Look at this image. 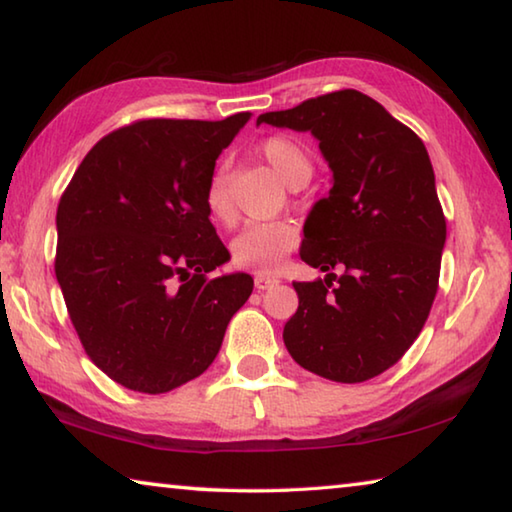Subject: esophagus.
Returning <instances> with one entry per match:
<instances>
[{
    "label": "esophagus",
    "mask_w": 512,
    "mask_h": 512,
    "mask_svg": "<svg viewBox=\"0 0 512 512\" xmlns=\"http://www.w3.org/2000/svg\"><path fill=\"white\" fill-rule=\"evenodd\" d=\"M277 284H280V277H277V275H271V273H257L255 275V287L259 291L273 289V287H277Z\"/></svg>",
    "instance_id": "esophagus-1"
}]
</instances>
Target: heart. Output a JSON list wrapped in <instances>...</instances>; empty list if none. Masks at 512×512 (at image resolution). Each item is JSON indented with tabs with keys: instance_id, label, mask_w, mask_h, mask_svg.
Instances as JSON below:
<instances>
[{
	"instance_id": "b5f03b06",
	"label": "heart",
	"mask_w": 512,
	"mask_h": 512,
	"mask_svg": "<svg viewBox=\"0 0 512 512\" xmlns=\"http://www.w3.org/2000/svg\"><path fill=\"white\" fill-rule=\"evenodd\" d=\"M262 158L289 187H300L311 176V160L305 146L284 135H273L259 144ZM205 207L212 219L230 223L235 219V205L228 194L225 173L214 171L205 187ZM300 232L291 221L250 223L232 241V262L250 271L271 273L298 246Z\"/></svg>"
}]
</instances>
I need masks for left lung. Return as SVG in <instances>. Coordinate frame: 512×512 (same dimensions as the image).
Masks as SVG:
<instances>
[{
    "label": "left lung",
    "mask_w": 512,
    "mask_h": 512,
    "mask_svg": "<svg viewBox=\"0 0 512 512\" xmlns=\"http://www.w3.org/2000/svg\"><path fill=\"white\" fill-rule=\"evenodd\" d=\"M257 124L311 131L334 173L300 248L302 262L327 275L293 282L300 302L284 345L325 379L377 377L418 339L438 291L447 223L429 153L409 126L357 90L266 112Z\"/></svg>",
    "instance_id": "8db88e82"
}]
</instances>
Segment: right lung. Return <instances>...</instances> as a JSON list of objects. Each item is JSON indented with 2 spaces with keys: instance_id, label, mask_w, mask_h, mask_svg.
Wrapping results in <instances>:
<instances>
[{
  "instance_id": "1",
  "label": "right lung",
  "mask_w": 512,
  "mask_h": 512,
  "mask_svg": "<svg viewBox=\"0 0 512 512\" xmlns=\"http://www.w3.org/2000/svg\"><path fill=\"white\" fill-rule=\"evenodd\" d=\"M248 119L133 121L92 146L60 196L67 314L94 366L131 391L203 375L253 293L246 273L210 277L230 253L205 207L216 158Z\"/></svg>"
}]
</instances>
